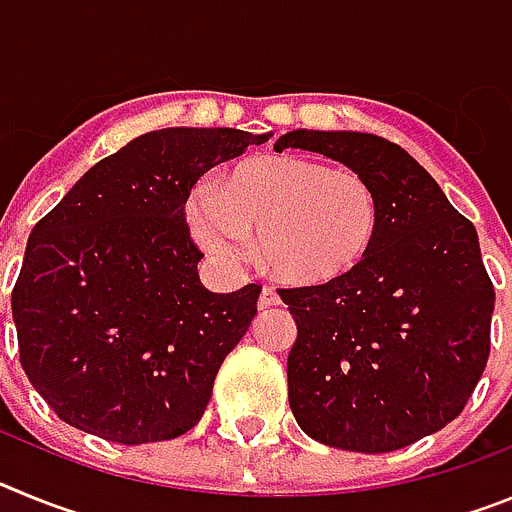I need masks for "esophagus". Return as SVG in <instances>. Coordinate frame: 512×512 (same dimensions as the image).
<instances>
[{
  "label": "esophagus",
  "mask_w": 512,
  "mask_h": 512,
  "mask_svg": "<svg viewBox=\"0 0 512 512\" xmlns=\"http://www.w3.org/2000/svg\"><path fill=\"white\" fill-rule=\"evenodd\" d=\"M279 302H282V297H279L277 289L274 287L261 289V300H259L261 307H274V305H279Z\"/></svg>",
  "instance_id": "esophagus-1"
}]
</instances>
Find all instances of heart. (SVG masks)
I'll return each mask as SVG.
<instances>
[{"label":"heart","instance_id":"obj_1","mask_svg":"<svg viewBox=\"0 0 512 512\" xmlns=\"http://www.w3.org/2000/svg\"><path fill=\"white\" fill-rule=\"evenodd\" d=\"M187 217L194 238L217 261L246 264L251 241H259L274 277L318 287L346 277L366 259L377 241L382 202L359 171L277 156L235 166L220 194H194Z\"/></svg>","mask_w":512,"mask_h":512}]
</instances>
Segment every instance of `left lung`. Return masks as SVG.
<instances>
[{
    "instance_id": "8db88e82",
    "label": "left lung",
    "mask_w": 512,
    "mask_h": 512,
    "mask_svg": "<svg viewBox=\"0 0 512 512\" xmlns=\"http://www.w3.org/2000/svg\"><path fill=\"white\" fill-rule=\"evenodd\" d=\"M284 148L364 174L382 202L372 251L351 274L279 289L295 315L289 408L333 449L384 454L441 431L490 359L495 287L474 225L397 143L369 133L292 130Z\"/></svg>"
}]
</instances>
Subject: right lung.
I'll list each match as a JSON object with an SVG mask.
<instances>
[{"label":"right lung","instance_id":"right-lung-1","mask_svg":"<svg viewBox=\"0 0 512 512\" xmlns=\"http://www.w3.org/2000/svg\"><path fill=\"white\" fill-rule=\"evenodd\" d=\"M269 135L166 128L94 164L38 220L12 289L20 364L53 413L107 441L200 423L261 284L202 287L184 205L200 176Z\"/></svg>","mask_w":512,"mask_h":512}]
</instances>
